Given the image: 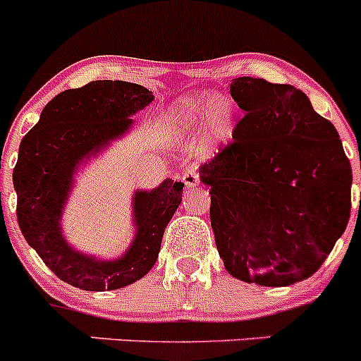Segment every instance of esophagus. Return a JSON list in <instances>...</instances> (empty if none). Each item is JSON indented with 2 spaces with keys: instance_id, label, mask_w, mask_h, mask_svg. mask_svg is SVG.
Here are the masks:
<instances>
[{
  "instance_id": "obj_1",
  "label": "esophagus",
  "mask_w": 361,
  "mask_h": 361,
  "mask_svg": "<svg viewBox=\"0 0 361 361\" xmlns=\"http://www.w3.org/2000/svg\"><path fill=\"white\" fill-rule=\"evenodd\" d=\"M183 183H185V187L188 188V190H190V188H194V187H197L199 185V173L195 169H188L187 173L183 174Z\"/></svg>"
}]
</instances>
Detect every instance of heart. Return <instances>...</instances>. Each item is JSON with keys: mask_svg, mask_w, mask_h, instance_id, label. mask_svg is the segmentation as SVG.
Masks as SVG:
<instances>
[{"mask_svg": "<svg viewBox=\"0 0 361 361\" xmlns=\"http://www.w3.org/2000/svg\"><path fill=\"white\" fill-rule=\"evenodd\" d=\"M206 122H209L207 145L211 148L224 147L234 136V108L220 97H183L169 113L167 127L174 137H185Z\"/></svg>", "mask_w": 361, "mask_h": 361, "instance_id": "obj_1", "label": "heart"}]
</instances>
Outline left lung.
<instances>
[{"label": "left lung", "instance_id": "1", "mask_svg": "<svg viewBox=\"0 0 361 361\" xmlns=\"http://www.w3.org/2000/svg\"><path fill=\"white\" fill-rule=\"evenodd\" d=\"M234 141L199 167L216 250L235 279L290 286L314 274L351 213L353 173L332 122L300 89L241 76Z\"/></svg>", "mask_w": 361, "mask_h": 361}]
</instances>
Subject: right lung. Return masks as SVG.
<instances>
[{"label":"right lung","mask_w":361,"mask_h":361,"mask_svg":"<svg viewBox=\"0 0 361 361\" xmlns=\"http://www.w3.org/2000/svg\"><path fill=\"white\" fill-rule=\"evenodd\" d=\"M154 101L137 83L97 80L57 94L23 137L13 169L17 220L25 241L68 285L89 292L118 290L155 265L162 235L181 202L185 185L166 178L152 190L133 194L134 238L122 257L104 260L73 248L63 232V213L75 174L134 126L130 118Z\"/></svg>","instance_id":"1"}]
</instances>
